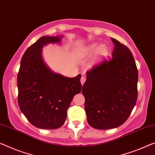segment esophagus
<instances>
[{
  "mask_svg": "<svg viewBox=\"0 0 155 155\" xmlns=\"http://www.w3.org/2000/svg\"><path fill=\"white\" fill-rule=\"evenodd\" d=\"M85 81V77H84V76H82L81 78V83L82 85H84Z\"/></svg>",
  "mask_w": 155,
  "mask_h": 155,
  "instance_id": "obj_1",
  "label": "esophagus"
}]
</instances>
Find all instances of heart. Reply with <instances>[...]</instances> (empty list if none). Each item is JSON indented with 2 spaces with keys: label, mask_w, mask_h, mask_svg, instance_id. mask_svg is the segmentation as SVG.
Instances as JSON below:
<instances>
[{
  "label": "heart",
  "mask_w": 155,
  "mask_h": 155,
  "mask_svg": "<svg viewBox=\"0 0 155 155\" xmlns=\"http://www.w3.org/2000/svg\"><path fill=\"white\" fill-rule=\"evenodd\" d=\"M97 51H98L99 56L103 58L108 54V48L104 45L100 46L97 44H92L85 49V54L90 55L95 54Z\"/></svg>",
  "instance_id": "b5f03b06"
}]
</instances>
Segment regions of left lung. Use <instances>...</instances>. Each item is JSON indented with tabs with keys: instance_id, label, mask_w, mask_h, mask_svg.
Masks as SVG:
<instances>
[{
	"instance_id": "8db88e82",
	"label": "left lung",
	"mask_w": 155,
	"mask_h": 155,
	"mask_svg": "<svg viewBox=\"0 0 155 155\" xmlns=\"http://www.w3.org/2000/svg\"><path fill=\"white\" fill-rule=\"evenodd\" d=\"M112 57L87 71L83 86L87 120L92 127H117L128 119L138 97V73L131 51L120 41Z\"/></svg>"
}]
</instances>
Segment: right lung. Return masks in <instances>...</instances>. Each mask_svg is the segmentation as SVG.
<instances>
[{"label": "right lung", "instance_id": "1", "mask_svg": "<svg viewBox=\"0 0 155 155\" xmlns=\"http://www.w3.org/2000/svg\"><path fill=\"white\" fill-rule=\"evenodd\" d=\"M61 40V36L40 38L25 51L18 72V107L28 120L40 129L63 126L74 96L81 91V75L64 77L44 63L41 48Z\"/></svg>", "mask_w": 155, "mask_h": 155}]
</instances>
